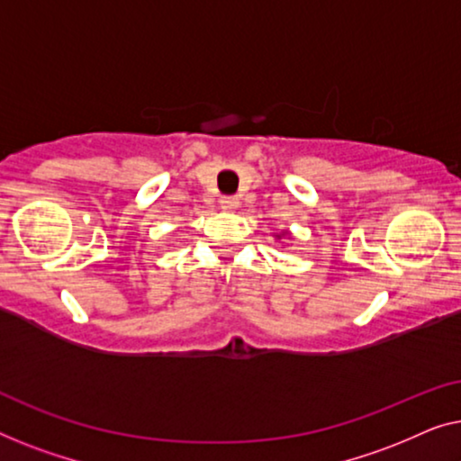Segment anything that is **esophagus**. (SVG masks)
Listing matches in <instances>:
<instances>
[{
    "instance_id": "obj_1",
    "label": "esophagus",
    "mask_w": 461,
    "mask_h": 461,
    "mask_svg": "<svg viewBox=\"0 0 461 461\" xmlns=\"http://www.w3.org/2000/svg\"><path fill=\"white\" fill-rule=\"evenodd\" d=\"M238 206H240V203H238L236 196H223V198H221V209H225V211H236Z\"/></svg>"
}]
</instances>
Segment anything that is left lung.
<instances>
[{
	"label": "left lung",
	"mask_w": 461,
	"mask_h": 461,
	"mask_svg": "<svg viewBox=\"0 0 461 461\" xmlns=\"http://www.w3.org/2000/svg\"><path fill=\"white\" fill-rule=\"evenodd\" d=\"M277 238H280V236H277Z\"/></svg>",
	"instance_id": "8db88e82"
}]
</instances>
